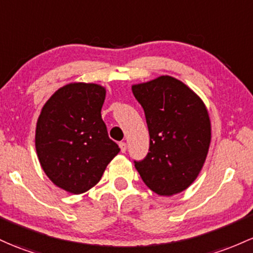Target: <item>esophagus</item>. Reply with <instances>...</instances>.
I'll use <instances>...</instances> for the list:
<instances>
[{
  "instance_id": "esophagus-1",
  "label": "esophagus",
  "mask_w": 253,
  "mask_h": 253,
  "mask_svg": "<svg viewBox=\"0 0 253 253\" xmlns=\"http://www.w3.org/2000/svg\"><path fill=\"white\" fill-rule=\"evenodd\" d=\"M119 146H120L121 152H126V150H127V144L125 143V141H121V143L119 144Z\"/></svg>"
}]
</instances>
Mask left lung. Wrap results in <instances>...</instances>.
Instances as JSON below:
<instances>
[{
    "mask_svg": "<svg viewBox=\"0 0 253 253\" xmlns=\"http://www.w3.org/2000/svg\"><path fill=\"white\" fill-rule=\"evenodd\" d=\"M143 107L150 148L134 167L150 190L160 196L185 191L198 176L209 151L211 124L201 97L169 76L132 86Z\"/></svg>",
    "mask_w": 253,
    "mask_h": 253,
    "instance_id": "1",
    "label": "left lung"
}]
</instances>
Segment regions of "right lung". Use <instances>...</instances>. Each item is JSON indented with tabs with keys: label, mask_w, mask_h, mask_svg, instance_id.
Returning a JSON list of instances; mask_svg holds the SVG:
<instances>
[{
	"label": "right lung",
	"mask_w": 253,
	"mask_h": 253,
	"mask_svg": "<svg viewBox=\"0 0 253 253\" xmlns=\"http://www.w3.org/2000/svg\"><path fill=\"white\" fill-rule=\"evenodd\" d=\"M104 99L103 86L71 83L42 108L36 126L38 160L46 176L69 193L93 187L120 151L102 120Z\"/></svg>",
	"instance_id": "add662e5"
}]
</instances>
